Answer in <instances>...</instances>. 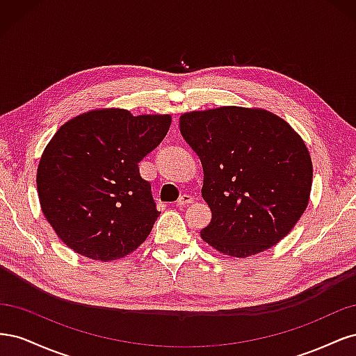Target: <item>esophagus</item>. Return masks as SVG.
<instances>
[{"label": "esophagus", "instance_id": "34e87169", "mask_svg": "<svg viewBox=\"0 0 356 356\" xmlns=\"http://www.w3.org/2000/svg\"><path fill=\"white\" fill-rule=\"evenodd\" d=\"M193 202H195V197L187 195V193H184V195L179 196V199L177 200V204H178V207H187V204H190Z\"/></svg>", "mask_w": 356, "mask_h": 356}]
</instances>
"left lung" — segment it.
<instances>
[{"instance_id": "obj_1", "label": "left lung", "mask_w": 356, "mask_h": 356, "mask_svg": "<svg viewBox=\"0 0 356 356\" xmlns=\"http://www.w3.org/2000/svg\"><path fill=\"white\" fill-rule=\"evenodd\" d=\"M179 131L202 161L212 211L202 239L241 258L284 239L307 207L314 174L293 127L264 110L221 106L181 115Z\"/></svg>"}]
</instances>
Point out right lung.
Here are the masks:
<instances>
[{
    "instance_id": "1",
    "label": "right lung",
    "mask_w": 356,
    "mask_h": 356,
    "mask_svg": "<svg viewBox=\"0 0 356 356\" xmlns=\"http://www.w3.org/2000/svg\"><path fill=\"white\" fill-rule=\"evenodd\" d=\"M170 115L95 110L71 118L41 156L37 188L47 221L72 251L111 261L135 251L159 217L138 163L163 141Z\"/></svg>"
}]
</instances>
